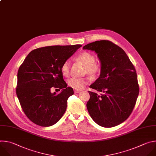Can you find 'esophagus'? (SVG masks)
<instances>
[{
  "label": "esophagus",
  "instance_id": "obj_1",
  "mask_svg": "<svg viewBox=\"0 0 156 156\" xmlns=\"http://www.w3.org/2000/svg\"><path fill=\"white\" fill-rule=\"evenodd\" d=\"M79 92H80V90H74V93H78Z\"/></svg>",
  "mask_w": 156,
  "mask_h": 156
}]
</instances>
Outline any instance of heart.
I'll list each match as a JSON object with an SVG mask.
<instances>
[{
	"label": "heart",
	"instance_id": "1",
	"mask_svg": "<svg viewBox=\"0 0 156 156\" xmlns=\"http://www.w3.org/2000/svg\"><path fill=\"white\" fill-rule=\"evenodd\" d=\"M77 61L85 66L84 73L90 77H96L101 72V65L99 62L95 61V56L92 53L84 51L80 53L76 58ZM61 71L62 74L65 77H68L70 73V62L68 60L65 61L61 66ZM88 83V78H76L72 77L68 80V85L75 89L81 90L83 87Z\"/></svg>",
	"mask_w": 156,
	"mask_h": 156
}]
</instances>
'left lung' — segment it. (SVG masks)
I'll list each match as a JSON object with an SVG mask.
<instances>
[{"label": "left lung", "mask_w": 156, "mask_h": 156, "mask_svg": "<svg viewBox=\"0 0 156 156\" xmlns=\"http://www.w3.org/2000/svg\"><path fill=\"white\" fill-rule=\"evenodd\" d=\"M95 51L100 60V77L90 87L100 94L88 91V113L98 125L113 127L130 116L139 94L136 69L129 58L118 45L109 41H98L83 47Z\"/></svg>", "instance_id": "left-lung-1"}]
</instances>
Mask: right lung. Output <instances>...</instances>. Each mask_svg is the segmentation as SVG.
<instances>
[{
	"mask_svg": "<svg viewBox=\"0 0 156 156\" xmlns=\"http://www.w3.org/2000/svg\"><path fill=\"white\" fill-rule=\"evenodd\" d=\"M80 47L53 45L36 48L20 66L16 95L26 115L36 125L53 126L65 112L68 99L74 91L67 87L61 66ZM52 87L62 90L59 94H52Z\"/></svg>",
	"mask_w": 156,
	"mask_h": 156,
	"instance_id": "1",
	"label": "right lung"
}]
</instances>
